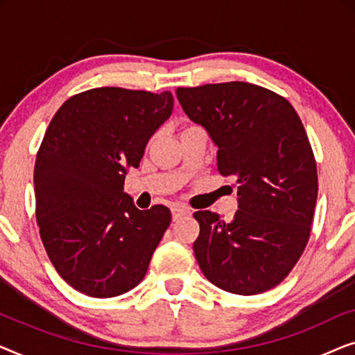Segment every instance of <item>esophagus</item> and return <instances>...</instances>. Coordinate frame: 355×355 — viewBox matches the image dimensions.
<instances>
[{
	"label": "esophagus",
	"instance_id": "1",
	"mask_svg": "<svg viewBox=\"0 0 355 355\" xmlns=\"http://www.w3.org/2000/svg\"><path fill=\"white\" fill-rule=\"evenodd\" d=\"M171 213H173V221H178L179 218H182V216H186V215H189V211L186 207H181V205H174L173 208H171Z\"/></svg>",
	"mask_w": 355,
	"mask_h": 355
}]
</instances>
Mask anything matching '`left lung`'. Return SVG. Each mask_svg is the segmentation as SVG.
Instances as JSON below:
<instances>
[{"mask_svg":"<svg viewBox=\"0 0 355 355\" xmlns=\"http://www.w3.org/2000/svg\"><path fill=\"white\" fill-rule=\"evenodd\" d=\"M192 123L216 145V166L237 182L230 223L200 210L193 254L205 278L239 295L279 284L307 245L317 203V164L293 105L247 82L178 89Z\"/></svg>","mask_w":355,"mask_h":355,"instance_id":"left-lung-1","label":"left lung"}]
</instances>
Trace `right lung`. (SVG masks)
Wrapping results in <instances>:
<instances>
[{
    "mask_svg": "<svg viewBox=\"0 0 355 355\" xmlns=\"http://www.w3.org/2000/svg\"><path fill=\"white\" fill-rule=\"evenodd\" d=\"M173 106L169 90L101 87L71 96L48 125L33 171L37 221L51 263L82 294L116 297L147 273L171 211L139 210L124 179Z\"/></svg>",
    "mask_w": 355,
    "mask_h": 355,
    "instance_id": "add662e5",
    "label": "right lung"
}]
</instances>
